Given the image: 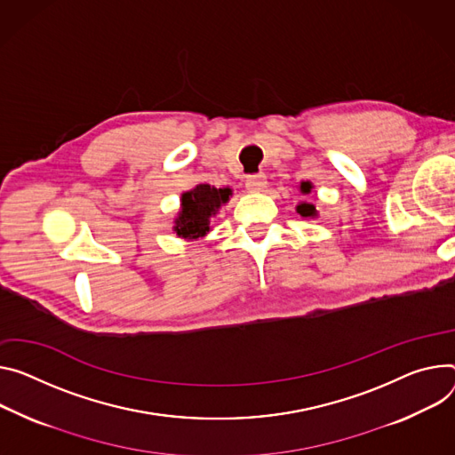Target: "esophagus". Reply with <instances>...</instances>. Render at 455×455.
I'll return each mask as SVG.
<instances>
[{"label":"esophagus","instance_id":"esophagus-1","mask_svg":"<svg viewBox=\"0 0 455 455\" xmlns=\"http://www.w3.org/2000/svg\"><path fill=\"white\" fill-rule=\"evenodd\" d=\"M244 187L249 188L251 192H261V190H265V187H267V176H265L263 172H259V174H251L249 178L244 180Z\"/></svg>","mask_w":455,"mask_h":455}]
</instances>
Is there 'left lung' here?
I'll return each instance as SVG.
<instances>
[{
  "mask_svg": "<svg viewBox=\"0 0 455 455\" xmlns=\"http://www.w3.org/2000/svg\"><path fill=\"white\" fill-rule=\"evenodd\" d=\"M312 190V185L308 181L301 183V192L303 194H310ZM298 214H301L303 218H314L315 216V206L310 204V203H299L298 204Z\"/></svg>",
  "mask_w": 455,
  "mask_h": 455,
  "instance_id": "1",
  "label": "left lung"
}]
</instances>
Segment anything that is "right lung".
Listing matches in <instances>:
<instances>
[{
  "instance_id": "add662e5",
  "label": "right lung",
  "mask_w": 455,
  "mask_h": 455,
  "mask_svg": "<svg viewBox=\"0 0 455 455\" xmlns=\"http://www.w3.org/2000/svg\"><path fill=\"white\" fill-rule=\"evenodd\" d=\"M230 188H214L211 185H197L181 196V212L174 230L187 239L203 237L211 230V218L228 201Z\"/></svg>"
}]
</instances>
